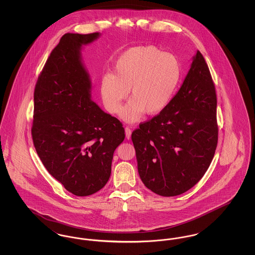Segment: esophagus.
Here are the masks:
<instances>
[{"label":"esophagus","mask_w":255,"mask_h":255,"mask_svg":"<svg viewBox=\"0 0 255 255\" xmlns=\"http://www.w3.org/2000/svg\"><path fill=\"white\" fill-rule=\"evenodd\" d=\"M131 133H132L131 129H130L129 127H126V128H125V135H126V138H127V139H130V138H131Z\"/></svg>","instance_id":"1"}]
</instances>
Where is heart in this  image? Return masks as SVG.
<instances>
[{"label": "heart", "mask_w": 255, "mask_h": 255, "mask_svg": "<svg viewBox=\"0 0 255 255\" xmlns=\"http://www.w3.org/2000/svg\"><path fill=\"white\" fill-rule=\"evenodd\" d=\"M181 79L178 59L155 46H139L126 50L114 66V74L101 79L100 94L105 108L117 114L122 102L132 100L122 109L124 122L133 123L142 115L153 116L169 104Z\"/></svg>", "instance_id": "heart-1"}]
</instances>
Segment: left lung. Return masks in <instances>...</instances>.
Instances as JSON below:
<instances>
[{"mask_svg":"<svg viewBox=\"0 0 255 255\" xmlns=\"http://www.w3.org/2000/svg\"><path fill=\"white\" fill-rule=\"evenodd\" d=\"M216 107L209 69L197 50L167 107L132 133L138 174L148 189L177 196L203 178L218 142Z\"/></svg>","mask_w":255,"mask_h":255,"instance_id":"left-lung-1","label":"left lung"}]
</instances>
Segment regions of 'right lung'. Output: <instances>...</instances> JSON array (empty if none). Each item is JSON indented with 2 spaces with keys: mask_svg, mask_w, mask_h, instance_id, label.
<instances>
[{
  "mask_svg": "<svg viewBox=\"0 0 255 255\" xmlns=\"http://www.w3.org/2000/svg\"><path fill=\"white\" fill-rule=\"evenodd\" d=\"M101 33H66L46 62L34 91L32 139L49 174L75 196H89L109 181L121 122L92 99L82 49Z\"/></svg>",
  "mask_w": 255,
  "mask_h": 255,
  "instance_id": "obj_1",
  "label": "right lung"
}]
</instances>
